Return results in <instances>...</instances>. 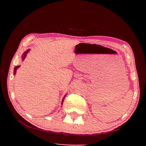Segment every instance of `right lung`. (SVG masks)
I'll return each mask as SVG.
<instances>
[{
  "mask_svg": "<svg viewBox=\"0 0 146 146\" xmlns=\"http://www.w3.org/2000/svg\"><path fill=\"white\" fill-rule=\"evenodd\" d=\"M29 49L28 50H27V51H26L25 53H24L23 55V56H22V59H23V60H24V59L26 58V55H27V53H28V52H29ZM20 67V66H16V67H15V68H14V72H13V73H14V75H15V73H16V71H17V69H18ZM66 96V95L64 96V97L63 98V99H62V104H63V102H64V98H65V97Z\"/></svg>",
  "mask_w": 146,
  "mask_h": 146,
  "instance_id": "obj_1",
  "label": "right lung"
}]
</instances>
